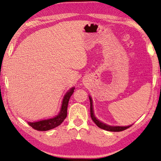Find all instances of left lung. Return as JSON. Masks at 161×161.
Here are the masks:
<instances>
[{
	"label": "left lung",
	"instance_id": "obj_1",
	"mask_svg": "<svg viewBox=\"0 0 161 161\" xmlns=\"http://www.w3.org/2000/svg\"><path fill=\"white\" fill-rule=\"evenodd\" d=\"M89 101H90V113H91V117L92 119L93 120V121L96 124L98 127H99L100 129L108 130V131H114V132H118V131H122V130H126L129 129L130 126H131L132 125H130V126H110V125H108L107 124L103 123V122L99 121L96 116L94 115V107H93V102H92V99L91 96H89Z\"/></svg>",
	"mask_w": 161,
	"mask_h": 161
}]
</instances>
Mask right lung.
Returning <instances> with one entry per match:
<instances>
[{
  "label": "right lung",
  "instance_id": "add662e5",
  "mask_svg": "<svg viewBox=\"0 0 161 161\" xmlns=\"http://www.w3.org/2000/svg\"><path fill=\"white\" fill-rule=\"evenodd\" d=\"M74 90L75 87L73 86L64 94L63 99H62L60 111H59L58 115L53 117V118L41 120V121L28 122V124L34 129L40 130V131H45V130L53 129L54 128L59 126L67 117L68 103H69V100L73 92H74Z\"/></svg>",
  "mask_w": 161,
  "mask_h": 161
}]
</instances>
